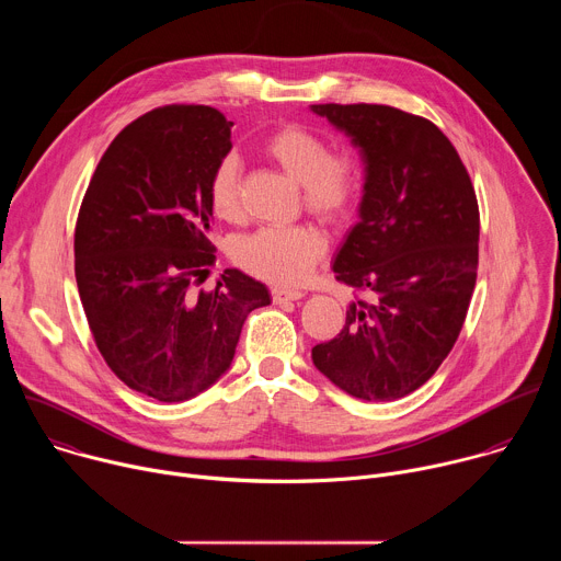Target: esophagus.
Returning <instances> with one entry per match:
<instances>
[{
	"label": "esophagus",
	"mask_w": 561,
	"mask_h": 561,
	"mask_svg": "<svg viewBox=\"0 0 561 561\" xmlns=\"http://www.w3.org/2000/svg\"><path fill=\"white\" fill-rule=\"evenodd\" d=\"M271 295H273V301H275V304L297 301V299H301V297H304V293H301L299 288H282V286L273 288V290H271Z\"/></svg>",
	"instance_id": "34e87169"
}]
</instances>
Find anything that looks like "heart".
Listing matches in <instances>:
<instances>
[{
    "instance_id": "1",
    "label": "heart",
    "mask_w": 561,
    "mask_h": 561,
    "mask_svg": "<svg viewBox=\"0 0 561 561\" xmlns=\"http://www.w3.org/2000/svg\"><path fill=\"white\" fill-rule=\"evenodd\" d=\"M264 152L304 186V204L310 213L329 221L344 219L355 206L359 175L344 154L310 130L286 126L264 141ZM210 210L226 221L242 215V162L237 154L221 157L208 182ZM327 251V239L310 224L264 226L232 242L230 255L247 273L273 282L297 284Z\"/></svg>"
}]
</instances>
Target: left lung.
<instances>
[{
	"instance_id": "8db88e82",
	"label": "left lung",
	"mask_w": 561,
	"mask_h": 561,
	"mask_svg": "<svg viewBox=\"0 0 561 561\" xmlns=\"http://www.w3.org/2000/svg\"><path fill=\"white\" fill-rule=\"evenodd\" d=\"M364 159L359 221L335 277L368 295L312 364L364 402L426 383L455 346L477 279L479 208L468 171L428 119L383 104H312Z\"/></svg>"
}]
</instances>
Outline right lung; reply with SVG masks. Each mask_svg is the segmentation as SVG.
Returning <instances> with one entry per match:
<instances>
[{"label":"right lung","instance_id":"1","mask_svg":"<svg viewBox=\"0 0 561 561\" xmlns=\"http://www.w3.org/2000/svg\"><path fill=\"white\" fill-rule=\"evenodd\" d=\"M210 106H164L128 124L106 148L75 226V279L108 368L157 402H186L234 357L268 288L237 268L197 295L208 275V182L232 148Z\"/></svg>","mask_w":561,"mask_h":561}]
</instances>
